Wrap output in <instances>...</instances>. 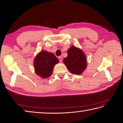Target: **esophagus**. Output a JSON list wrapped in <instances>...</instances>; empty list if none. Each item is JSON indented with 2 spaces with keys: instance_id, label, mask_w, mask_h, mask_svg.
Here are the masks:
<instances>
[{
  "instance_id": "1",
  "label": "esophagus",
  "mask_w": 123,
  "mask_h": 123,
  "mask_svg": "<svg viewBox=\"0 0 123 123\" xmlns=\"http://www.w3.org/2000/svg\"><path fill=\"white\" fill-rule=\"evenodd\" d=\"M58 59H59V61H60V62H62V56H59V57H58Z\"/></svg>"
}]
</instances>
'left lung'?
<instances>
[{"instance_id": "left-lung-1", "label": "left lung", "mask_w": 123, "mask_h": 123, "mask_svg": "<svg viewBox=\"0 0 123 123\" xmlns=\"http://www.w3.org/2000/svg\"><path fill=\"white\" fill-rule=\"evenodd\" d=\"M67 57L64 59V64L71 73L80 75L87 66L85 53L80 48L72 46L67 50Z\"/></svg>"}]
</instances>
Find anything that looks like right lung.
Here are the masks:
<instances>
[{
    "mask_svg": "<svg viewBox=\"0 0 123 123\" xmlns=\"http://www.w3.org/2000/svg\"><path fill=\"white\" fill-rule=\"evenodd\" d=\"M58 62V59L53 53L41 51L34 60L35 72L43 79H46L52 75L54 66Z\"/></svg>",
    "mask_w": 123,
    "mask_h": 123,
    "instance_id": "right-lung-1",
    "label": "right lung"
}]
</instances>
